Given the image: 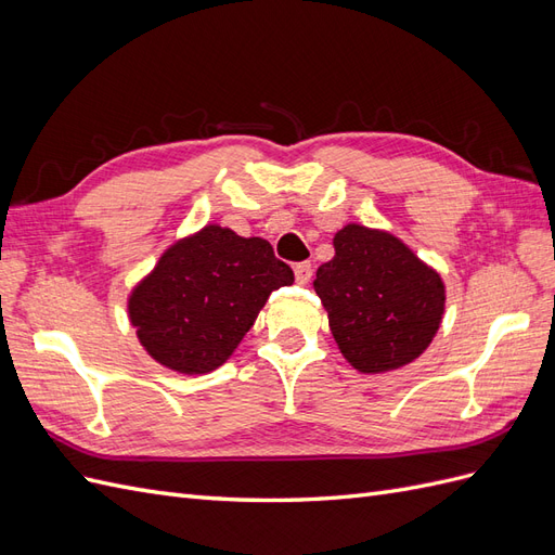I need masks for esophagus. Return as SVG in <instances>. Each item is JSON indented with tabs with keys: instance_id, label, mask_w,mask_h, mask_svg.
<instances>
[{
	"instance_id": "esophagus-1",
	"label": "esophagus",
	"mask_w": 555,
	"mask_h": 555,
	"mask_svg": "<svg viewBox=\"0 0 555 555\" xmlns=\"http://www.w3.org/2000/svg\"><path fill=\"white\" fill-rule=\"evenodd\" d=\"M294 275H296V282H298V284H308V282L312 280V263H310V261L296 263Z\"/></svg>"
}]
</instances>
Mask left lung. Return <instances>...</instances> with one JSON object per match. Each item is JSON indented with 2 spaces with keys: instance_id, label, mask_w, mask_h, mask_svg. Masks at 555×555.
I'll use <instances>...</instances> for the list:
<instances>
[{
  "instance_id": "1",
  "label": "left lung",
  "mask_w": 555,
  "mask_h": 555,
  "mask_svg": "<svg viewBox=\"0 0 555 555\" xmlns=\"http://www.w3.org/2000/svg\"><path fill=\"white\" fill-rule=\"evenodd\" d=\"M333 247L314 292L343 357L367 375L422 357L444 314L442 278L386 231L347 224Z\"/></svg>"
}]
</instances>
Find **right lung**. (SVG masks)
Returning <instances> with one entry per match:
<instances>
[{
	"label": "right lung",
	"mask_w": 555,
	"mask_h": 555,
	"mask_svg": "<svg viewBox=\"0 0 555 555\" xmlns=\"http://www.w3.org/2000/svg\"><path fill=\"white\" fill-rule=\"evenodd\" d=\"M292 282L271 243L208 224L164 251L131 292L129 319L155 361L204 375L233 354L271 292Z\"/></svg>",
	"instance_id": "obj_1"
}]
</instances>
